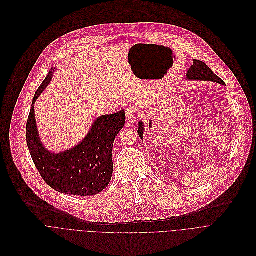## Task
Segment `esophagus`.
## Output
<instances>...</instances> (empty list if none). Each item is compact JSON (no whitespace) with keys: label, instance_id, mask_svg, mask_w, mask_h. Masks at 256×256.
Returning a JSON list of instances; mask_svg holds the SVG:
<instances>
[{"label":"esophagus","instance_id":"obj_1","mask_svg":"<svg viewBox=\"0 0 256 256\" xmlns=\"http://www.w3.org/2000/svg\"><path fill=\"white\" fill-rule=\"evenodd\" d=\"M126 116H127V119L131 122L137 120L138 118V114H137V110L135 107H127L126 109Z\"/></svg>","mask_w":256,"mask_h":256}]
</instances>
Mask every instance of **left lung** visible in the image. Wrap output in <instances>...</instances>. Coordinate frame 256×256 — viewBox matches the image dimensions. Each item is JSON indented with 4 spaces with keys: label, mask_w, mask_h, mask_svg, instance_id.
Here are the masks:
<instances>
[{
    "label": "left lung",
    "mask_w": 256,
    "mask_h": 256,
    "mask_svg": "<svg viewBox=\"0 0 256 256\" xmlns=\"http://www.w3.org/2000/svg\"><path fill=\"white\" fill-rule=\"evenodd\" d=\"M192 62H194V64L188 68V70L186 72V80H205V82H217L220 84H225V82L219 76H217L206 64H204L202 62L198 60H194ZM144 131H145L144 123L140 121L138 123V131L137 132H138L139 137L142 140H143Z\"/></svg>",
    "instance_id": "left-lung-1"
}]
</instances>
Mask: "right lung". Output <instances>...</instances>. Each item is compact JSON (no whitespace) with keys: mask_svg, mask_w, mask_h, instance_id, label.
I'll list each match as a JSON object with an SVG mask.
<instances>
[{"mask_svg":"<svg viewBox=\"0 0 256 256\" xmlns=\"http://www.w3.org/2000/svg\"><path fill=\"white\" fill-rule=\"evenodd\" d=\"M56 68L34 94L26 126V139L33 162L44 182L68 194L94 196L109 184L113 174V144L125 125V111L98 117L86 137L74 147L60 153L49 151L41 142L34 104L47 88Z\"/></svg>","mask_w":256,"mask_h":256,"instance_id":"1","label":"right lung"}]
</instances>
